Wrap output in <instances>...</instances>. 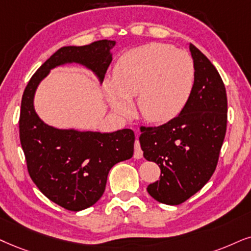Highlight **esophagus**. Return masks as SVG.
<instances>
[{
	"label": "esophagus",
	"instance_id": "obj_1",
	"mask_svg": "<svg viewBox=\"0 0 251 251\" xmlns=\"http://www.w3.org/2000/svg\"><path fill=\"white\" fill-rule=\"evenodd\" d=\"M144 156V153H142V149L140 147V142L139 140H135V144H134V158H141Z\"/></svg>",
	"mask_w": 251,
	"mask_h": 251
}]
</instances>
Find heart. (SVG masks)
<instances>
[{
    "label": "heart",
    "instance_id": "heart-1",
    "mask_svg": "<svg viewBox=\"0 0 251 251\" xmlns=\"http://www.w3.org/2000/svg\"><path fill=\"white\" fill-rule=\"evenodd\" d=\"M195 77V63L188 53L169 44L149 43L120 56L113 77L104 82V91L110 106L119 116L131 115V100L136 96L142 118L160 123L184 109Z\"/></svg>",
    "mask_w": 251,
    "mask_h": 251
}]
</instances>
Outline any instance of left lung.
Returning a JSON list of instances; mask_svg holds the SVG:
<instances>
[{
  "instance_id": "1",
  "label": "left lung",
  "mask_w": 251,
  "mask_h": 251,
  "mask_svg": "<svg viewBox=\"0 0 251 251\" xmlns=\"http://www.w3.org/2000/svg\"><path fill=\"white\" fill-rule=\"evenodd\" d=\"M195 85L179 115L156 127H141L146 160L157 163L160 179L147 186L155 201L179 205L213 175L227 127V95L220 75L195 45Z\"/></svg>"
}]
</instances>
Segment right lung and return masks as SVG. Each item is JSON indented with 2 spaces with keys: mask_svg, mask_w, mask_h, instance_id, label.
Masks as SVG:
<instances>
[{
  "mask_svg": "<svg viewBox=\"0 0 251 251\" xmlns=\"http://www.w3.org/2000/svg\"><path fill=\"white\" fill-rule=\"evenodd\" d=\"M115 46V40L104 39L85 46L61 47L34 73L22 97L20 139L28 174L50 201L68 211L85 210L100 201L111 168L133 156L134 132L53 127L37 115L34 95L50 69L69 63L83 66L102 83Z\"/></svg>",
  "mask_w": 251,
  "mask_h": 251,
  "instance_id": "add662e5",
  "label": "right lung"
}]
</instances>
